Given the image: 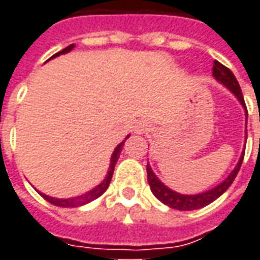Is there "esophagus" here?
<instances>
[{"label":"esophagus","instance_id":"1","mask_svg":"<svg viewBox=\"0 0 260 260\" xmlns=\"http://www.w3.org/2000/svg\"><path fill=\"white\" fill-rule=\"evenodd\" d=\"M149 129V124L146 121H139L138 124L135 125V132L136 134H143Z\"/></svg>","mask_w":260,"mask_h":260}]
</instances>
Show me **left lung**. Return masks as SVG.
<instances>
[{
    "instance_id": "8db88e82",
    "label": "left lung",
    "mask_w": 260,
    "mask_h": 260,
    "mask_svg": "<svg viewBox=\"0 0 260 260\" xmlns=\"http://www.w3.org/2000/svg\"><path fill=\"white\" fill-rule=\"evenodd\" d=\"M212 76L215 79L218 80L219 83H222L225 87H228L232 91V94H235L241 104L244 105L245 111H246V105H245L244 95H242V91H241V87H239V83L238 80L235 79V76L232 73L231 70L228 67H225L224 64H221L218 60H214V67H212ZM246 121H248V111H246ZM245 155V152H244ZM244 155L241 156V159L238 161L237 168L234 169L231 172V174L225 179L221 184H218L217 187H214L211 190H208L206 193L201 194H194V196H187V194H180L176 193L173 190H170L169 187H166L163 183H161L157 177L155 176V173L152 172L150 166H146V172H148V183L150 186V190L152 193L155 194L156 199H159L163 203L166 204L170 208H174V210H181V211H191V210H199V208H203V207L208 206L210 203L215 201L218 199L219 196L222 193H225L228 190V187L231 186L232 181L235 180L238 172L241 169V165H242V160H244Z\"/></svg>"
}]
</instances>
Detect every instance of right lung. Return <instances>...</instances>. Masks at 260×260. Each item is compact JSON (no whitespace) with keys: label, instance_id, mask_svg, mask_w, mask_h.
I'll return each instance as SVG.
<instances>
[{"label":"right lung","instance_id":"obj_1","mask_svg":"<svg viewBox=\"0 0 260 260\" xmlns=\"http://www.w3.org/2000/svg\"><path fill=\"white\" fill-rule=\"evenodd\" d=\"M74 48V45H70V46H67L66 49H63V50H60V52H57L56 54H53L52 57H56V56H59V54H63V53H67V52H70L72 49ZM50 57V59H52ZM126 138H129V136H126ZM125 138V139H126ZM124 142H121L119 145H118L117 148H115V150H114V153H112L111 156V165H110V170H108V174H107V177H105L104 180H103V183L101 184H99V186L95 187V188H92V190H90L88 193L83 194V196H79V197H74V199H53V197H49V196H45V194L39 193L43 197V199L46 200V201H49L50 204H53V206H57V207H79V206H84V204H87V203H90V201H92V200L99 199L101 194H104V191L108 188V186H110V183H111V179H112V174H114V169H115V165H117L118 161V157H119V155H121V150H122V146H124Z\"/></svg>","mask_w":260,"mask_h":260}]
</instances>
